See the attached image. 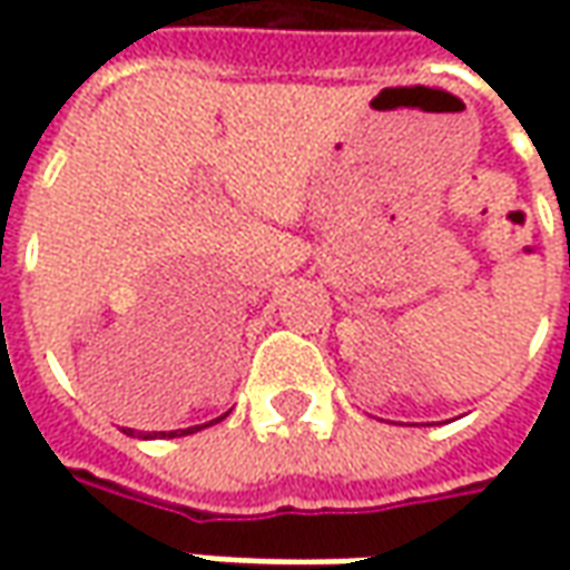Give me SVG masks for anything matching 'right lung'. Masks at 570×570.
<instances>
[{
    "label": "right lung",
    "mask_w": 570,
    "mask_h": 570,
    "mask_svg": "<svg viewBox=\"0 0 570 570\" xmlns=\"http://www.w3.org/2000/svg\"><path fill=\"white\" fill-rule=\"evenodd\" d=\"M224 417H227V414H224ZM217 421H220V417H217ZM214 423V421H212ZM212 423H202V426H212ZM202 426H187V430H171V433H159L163 435V439H177V435H189V433H199ZM125 433L128 435H137V439H156V433L153 435H140V433H135V430H125Z\"/></svg>",
    "instance_id": "1"
}]
</instances>
